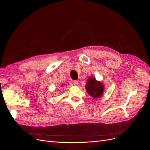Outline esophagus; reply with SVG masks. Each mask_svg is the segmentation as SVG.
Here are the masks:
<instances>
[{
  "label": "esophagus",
  "mask_w": 150,
  "mask_h": 150,
  "mask_svg": "<svg viewBox=\"0 0 150 150\" xmlns=\"http://www.w3.org/2000/svg\"><path fill=\"white\" fill-rule=\"evenodd\" d=\"M72 82H73V84L75 85V86H77L79 84V81H74Z\"/></svg>",
  "instance_id": "esophagus-1"
}]
</instances>
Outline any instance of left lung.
Masks as SVG:
<instances>
[{
	"label": "left lung",
	"instance_id": "1",
	"mask_svg": "<svg viewBox=\"0 0 150 150\" xmlns=\"http://www.w3.org/2000/svg\"><path fill=\"white\" fill-rule=\"evenodd\" d=\"M87 83L86 85V89L89 95L94 98H100L103 95L104 91V85L103 83L98 81L94 77V76H89L87 80Z\"/></svg>",
	"mask_w": 150,
	"mask_h": 150
}]
</instances>
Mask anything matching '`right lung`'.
I'll return each instance as SVG.
<instances>
[{
	"label": "right lung",
	"mask_w": 150,
	"mask_h": 150,
	"mask_svg": "<svg viewBox=\"0 0 150 150\" xmlns=\"http://www.w3.org/2000/svg\"><path fill=\"white\" fill-rule=\"evenodd\" d=\"M61 86H62V85H61Z\"/></svg>",
	"instance_id": "add662e5"
}]
</instances>
